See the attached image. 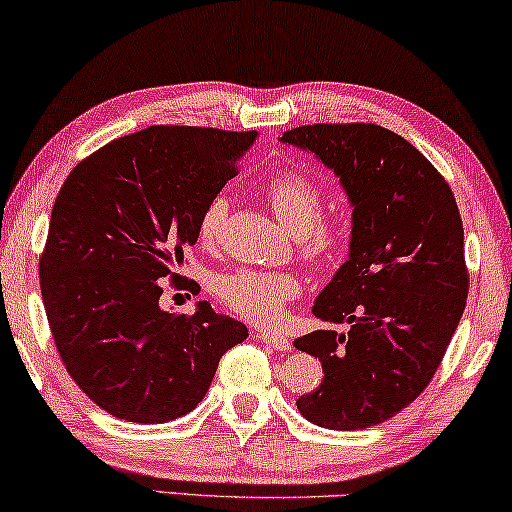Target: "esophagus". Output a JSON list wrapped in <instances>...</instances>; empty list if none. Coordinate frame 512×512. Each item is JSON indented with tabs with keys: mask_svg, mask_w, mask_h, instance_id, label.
Here are the masks:
<instances>
[{
	"mask_svg": "<svg viewBox=\"0 0 512 512\" xmlns=\"http://www.w3.org/2000/svg\"><path fill=\"white\" fill-rule=\"evenodd\" d=\"M258 338H261V342H265V345L277 349V352H291V340L286 338L284 333L279 331H258L256 333Z\"/></svg>",
	"mask_w": 512,
	"mask_h": 512,
	"instance_id": "34e87169",
	"label": "esophagus"
}]
</instances>
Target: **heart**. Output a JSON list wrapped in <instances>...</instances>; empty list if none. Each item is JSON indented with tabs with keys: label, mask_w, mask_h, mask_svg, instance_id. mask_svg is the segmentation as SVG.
Returning a JSON list of instances; mask_svg holds the SVG:
<instances>
[{
	"label": "heart",
	"mask_w": 512,
	"mask_h": 512,
	"mask_svg": "<svg viewBox=\"0 0 512 512\" xmlns=\"http://www.w3.org/2000/svg\"><path fill=\"white\" fill-rule=\"evenodd\" d=\"M272 212L279 221L298 235L300 251L312 261H324L338 254L345 244V228L338 221H321L324 195L321 188L310 177L300 172H279L265 184ZM228 219V198L214 195L202 207L198 219V237L202 244L212 247L221 240L223 226ZM303 291V282L291 272H268V270H237L219 277L216 296L230 310L242 314L244 319L275 321L282 314L284 305Z\"/></svg>",
	"instance_id": "1"
}]
</instances>
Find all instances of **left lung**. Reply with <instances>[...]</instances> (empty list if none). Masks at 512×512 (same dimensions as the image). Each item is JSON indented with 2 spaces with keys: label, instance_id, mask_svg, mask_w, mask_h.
<instances>
[{
  "label": "left lung",
  "instance_id": "8db88e82",
  "mask_svg": "<svg viewBox=\"0 0 512 512\" xmlns=\"http://www.w3.org/2000/svg\"><path fill=\"white\" fill-rule=\"evenodd\" d=\"M279 142L310 151L352 205L347 261L312 305L326 328L293 342L321 361L324 380L296 405L324 429H370L422 394L464 314L457 200L415 146L380 125H303Z\"/></svg>",
  "mask_w": 512,
  "mask_h": 512
}]
</instances>
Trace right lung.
<instances>
[{"label": "right lung", "mask_w": 512, "mask_h": 512, "mask_svg": "<svg viewBox=\"0 0 512 512\" xmlns=\"http://www.w3.org/2000/svg\"><path fill=\"white\" fill-rule=\"evenodd\" d=\"M258 132L153 125L114 139L69 172L39 263L48 326L67 373L109 415L163 424L205 398L247 326L200 300L160 310L198 219Z\"/></svg>", "instance_id": "right-lung-1"}]
</instances>
